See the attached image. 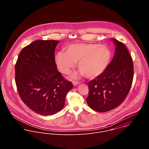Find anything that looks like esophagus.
I'll list each match as a JSON object with an SVG mask.
<instances>
[{
  "mask_svg": "<svg viewBox=\"0 0 149 149\" xmlns=\"http://www.w3.org/2000/svg\"><path fill=\"white\" fill-rule=\"evenodd\" d=\"M80 84L79 82H77V81H73V84L74 86H76V85H78Z\"/></svg>",
  "mask_w": 149,
  "mask_h": 149,
  "instance_id": "esophagus-1",
  "label": "esophagus"
}]
</instances>
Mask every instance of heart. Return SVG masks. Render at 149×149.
<instances>
[{
	"label": "heart",
	"mask_w": 149,
	"mask_h": 149,
	"mask_svg": "<svg viewBox=\"0 0 149 149\" xmlns=\"http://www.w3.org/2000/svg\"><path fill=\"white\" fill-rule=\"evenodd\" d=\"M66 53L58 52L55 56V63L58 70L68 74L76 66L80 70V74L93 79L100 76L107 69L112 57L110 49L104 45L92 43H74L68 45ZM77 73L72 77L76 78Z\"/></svg>",
	"instance_id": "1"
}]
</instances>
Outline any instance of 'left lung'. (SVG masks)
<instances>
[{"label": "left lung", "instance_id": "left-lung-1", "mask_svg": "<svg viewBox=\"0 0 149 149\" xmlns=\"http://www.w3.org/2000/svg\"><path fill=\"white\" fill-rule=\"evenodd\" d=\"M111 40L115 46L113 59L100 76L88 83L87 104L100 112L112 110L125 100L134 76L132 60L127 47L114 38Z\"/></svg>", "mask_w": 149, "mask_h": 149}]
</instances>
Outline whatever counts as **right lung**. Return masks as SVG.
<instances>
[{"instance_id": "add662e5", "label": "right lung", "mask_w": 149, "mask_h": 149, "mask_svg": "<svg viewBox=\"0 0 149 149\" xmlns=\"http://www.w3.org/2000/svg\"><path fill=\"white\" fill-rule=\"evenodd\" d=\"M56 40H37L24 47L15 66V82L23 103L42 115H54L65 105L71 82L64 79L55 63Z\"/></svg>"}]
</instances>
